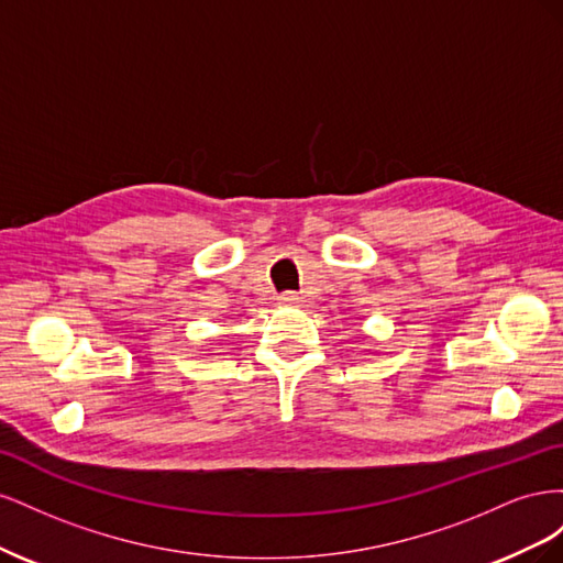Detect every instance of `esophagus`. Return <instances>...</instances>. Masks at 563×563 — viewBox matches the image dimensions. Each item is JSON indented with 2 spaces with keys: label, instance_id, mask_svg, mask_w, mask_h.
Masks as SVG:
<instances>
[{
  "label": "esophagus",
  "instance_id": "34e87169",
  "mask_svg": "<svg viewBox=\"0 0 563 563\" xmlns=\"http://www.w3.org/2000/svg\"><path fill=\"white\" fill-rule=\"evenodd\" d=\"M279 302H282V305H291V308H298V305L302 302V298H300L298 294L288 291V294H282V296H279Z\"/></svg>",
  "mask_w": 563,
  "mask_h": 563
}]
</instances>
